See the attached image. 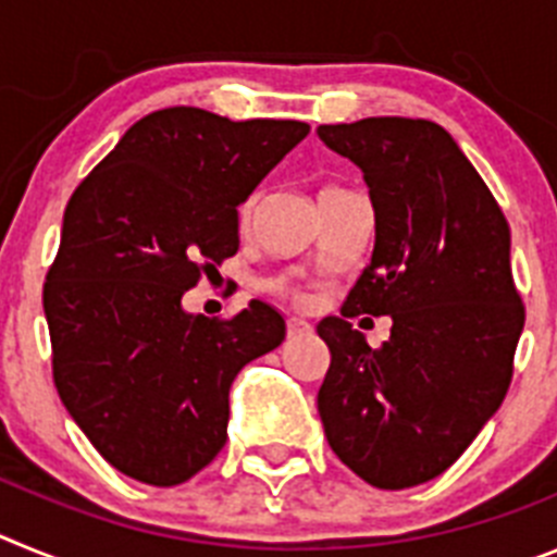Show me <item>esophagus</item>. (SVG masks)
<instances>
[{"label": "esophagus", "mask_w": 557, "mask_h": 557, "mask_svg": "<svg viewBox=\"0 0 557 557\" xmlns=\"http://www.w3.org/2000/svg\"><path fill=\"white\" fill-rule=\"evenodd\" d=\"M312 334V326H309L304 318H287V337L298 339V337H309Z\"/></svg>", "instance_id": "esophagus-1"}]
</instances>
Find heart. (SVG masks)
Returning a JSON list of instances; mask_svg holds the SVG:
<instances>
[{
  "instance_id": "obj_1",
  "label": "heart",
  "mask_w": 557,
  "mask_h": 557,
  "mask_svg": "<svg viewBox=\"0 0 557 557\" xmlns=\"http://www.w3.org/2000/svg\"><path fill=\"white\" fill-rule=\"evenodd\" d=\"M326 189H337V186H326ZM253 209H256V198H248L243 203V209H239V225H243V228H248L250 218H253ZM268 289L275 295H282V298H293V301L301 298V289L295 287L289 278H282V275H278V278H270Z\"/></svg>"
}]
</instances>
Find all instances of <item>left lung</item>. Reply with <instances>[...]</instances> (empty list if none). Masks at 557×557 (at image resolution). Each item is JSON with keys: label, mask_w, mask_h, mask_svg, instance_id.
Segmentation results:
<instances>
[{"label": "left lung", "mask_w": 557, "mask_h": 557, "mask_svg": "<svg viewBox=\"0 0 557 557\" xmlns=\"http://www.w3.org/2000/svg\"><path fill=\"white\" fill-rule=\"evenodd\" d=\"M318 136L366 175L376 245L339 318L318 334L332 362L318 391L334 455L373 488L435 480L499 410L513 379L524 304L499 203L449 133L371 116ZM391 313L371 349L347 323Z\"/></svg>", "instance_id": "8db88e82"}]
</instances>
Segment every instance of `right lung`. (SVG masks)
Masks as SVG:
<instances>
[{"instance_id": "add662e5", "label": "right lung", "mask_w": 557, "mask_h": 557, "mask_svg": "<svg viewBox=\"0 0 557 557\" xmlns=\"http://www.w3.org/2000/svg\"><path fill=\"white\" fill-rule=\"evenodd\" d=\"M307 133L298 120L152 111L69 198L44 282L52 379L122 474L170 488L206 469L228 437L231 382L282 346L268 304L203 318L181 298L236 253V206Z\"/></svg>"}]
</instances>
